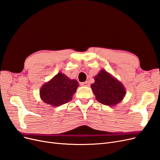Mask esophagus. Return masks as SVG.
<instances>
[{
    "label": "esophagus",
    "instance_id": "esophagus-1",
    "mask_svg": "<svg viewBox=\"0 0 160 160\" xmlns=\"http://www.w3.org/2000/svg\"><path fill=\"white\" fill-rule=\"evenodd\" d=\"M81 85L82 86H89V81H85V82H82L81 83Z\"/></svg>",
    "mask_w": 160,
    "mask_h": 160
}]
</instances>
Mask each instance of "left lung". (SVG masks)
Instances as JSON below:
<instances>
[{
  "instance_id": "left-lung-1",
  "label": "left lung",
  "mask_w": 160,
  "mask_h": 160,
  "mask_svg": "<svg viewBox=\"0 0 160 160\" xmlns=\"http://www.w3.org/2000/svg\"><path fill=\"white\" fill-rule=\"evenodd\" d=\"M91 88L99 102L113 106L123 100L126 92L123 84L105 70H101L95 77Z\"/></svg>"
}]
</instances>
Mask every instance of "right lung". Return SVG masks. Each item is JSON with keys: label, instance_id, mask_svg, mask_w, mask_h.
<instances>
[{"label": "right lung", "instance_id": "obj_1", "mask_svg": "<svg viewBox=\"0 0 160 160\" xmlns=\"http://www.w3.org/2000/svg\"><path fill=\"white\" fill-rule=\"evenodd\" d=\"M79 85L75 79H71L59 72L42 86L40 97L45 103L57 107L68 103Z\"/></svg>", "mask_w": 160, "mask_h": 160}]
</instances>
